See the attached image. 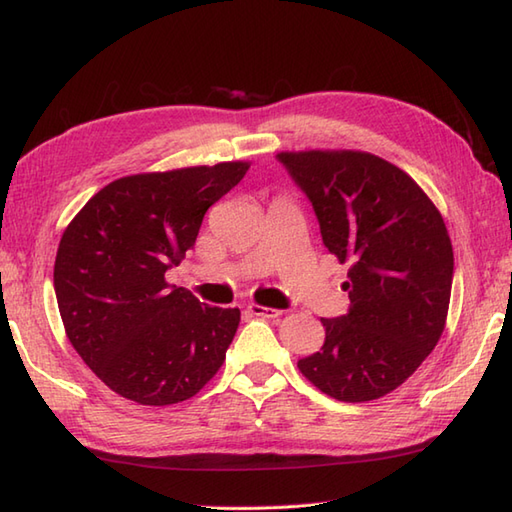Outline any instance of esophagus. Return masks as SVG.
Returning a JSON list of instances; mask_svg holds the SVG:
<instances>
[{
	"label": "esophagus",
	"mask_w": 512,
	"mask_h": 512,
	"mask_svg": "<svg viewBox=\"0 0 512 512\" xmlns=\"http://www.w3.org/2000/svg\"><path fill=\"white\" fill-rule=\"evenodd\" d=\"M250 314H253V317H264V319H279L281 314V310H275V308H266V306H257V303H250V306L246 308Z\"/></svg>",
	"instance_id": "obj_1"
}]
</instances>
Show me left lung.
<instances>
[{"mask_svg":"<svg viewBox=\"0 0 512 512\" xmlns=\"http://www.w3.org/2000/svg\"><path fill=\"white\" fill-rule=\"evenodd\" d=\"M308 195L325 248L350 264V312L321 319L325 343L297 363L336 400L391 394L438 345L447 325L453 246L438 206L409 173L367 151H281Z\"/></svg>","mask_w":512,"mask_h":512,"instance_id":"left-lung-1","label":"left lung"}]
</instances>
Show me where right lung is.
<instances>
[{"label": "right lung", "mask_w": 512, "mask_h": 512, "mask_svg": "<svg viewBox=\"0 0 512 512\" xmlns=\"http://www.w3.org/2000/svg\"><path fill=\"white\" fill-rule=\"evenodd\" d=\"M250 162L125 176L85 202L54 259V292L72 347L138 405L189 400L222 367L239 308L202 306L165 273L193 248L209 206Z\"/></svg>", "instance_id": "right-lung-1"}]
</instances>
